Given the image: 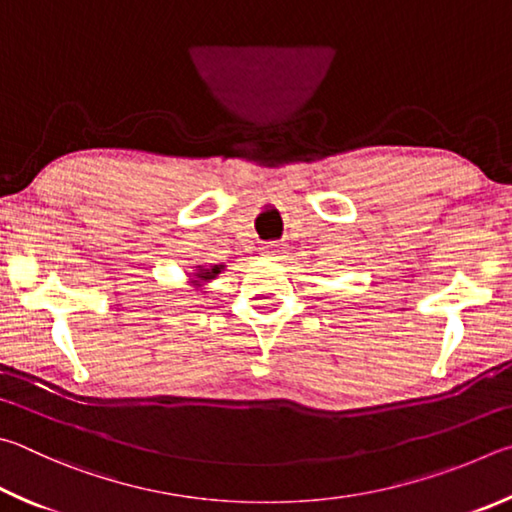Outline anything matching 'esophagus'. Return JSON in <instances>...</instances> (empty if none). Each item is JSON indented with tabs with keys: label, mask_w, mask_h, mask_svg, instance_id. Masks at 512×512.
Masks as SVG:
<instances>
[{
	"label": "esophagus",
	"mask_w": 512,
	"mask_h": 512,
	"mask_svg": "<svg viewBox=\"0 0 512 512\" xmlns=\"http://www.w3.org/2000/svg\"><path fill=\"white\" fill-rule=\"evenodd\" d=\"M263 251H265V254H270V256H279V254H283L285 247L283 245H276V242H270V245L263 247Z\"/></svg>",
	"instance_id": "esophagus-1"
}]
</instances>
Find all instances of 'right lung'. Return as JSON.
Returning a JSON list of instances; mask_svg holds the SVG:
<instances>
[{
    "mask_svg": "<svg viewBox=\"0 0 512 512\" xmlns=\"http://www.w3.org/2000/svg\"><path fill=\"white\" fill-rule=\"evenodd\" d=\"M222 267H224V265L200 267V272H195V279H200V281H195V283H202V281H211V279H215V276H218V274L222 272Z\"/></svg>",
    "mask_w": 512,
    "mask_h": 512,
    "instance_id": "obj_1",
    "label": "right lung"
}]
</instances>
